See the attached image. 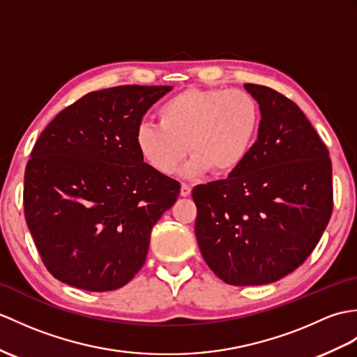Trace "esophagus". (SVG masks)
Instances as JSON below:
<instances>
[{
    "label": "esophagus",
    "instance_id": "34e87169",
    "mask_svg": "<svg viewBox=\"0 0 357 357\" xmlns=\"http://www.w3.org/2000/svg\"><path fill=\"white\" fill-rule=\"evenodd\" d=\"M190 193H192V187L182 182V184H181V196L185 197V196H188Z\"/></svg>",
    "mask_w": 357,
    "mask_h": 357
}]
</instances>
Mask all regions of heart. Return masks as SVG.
<instances>
[{
	"instance_id": "obj_1",
	"label": "heart",
	"mask_w": 357,
	"mask_h": 357,
	"mask_svg": "<svg viewBox=\"0 0 357 357\" xmlns=\"http://www.w3.org/2000/svg\"><path fill=\"white\" fill-rule=\"evenodd\" d=\"M160 124H139L135 143L144 161L172 175L185 158L190 175H225L243 162L259 126V106L242 89H185L158 109Z\"/></svg>"
}]
</instances>
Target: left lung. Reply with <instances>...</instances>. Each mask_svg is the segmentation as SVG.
<instances>
[{
  "instance_id": "obj_1",
  "label": "left lung",
  "mask_w": 357,
  "mask_h": 357,
  "mask_svg": "<svg viewBox=\"0 0 357 357\" xmlns=\"http://www.w3.org/2000/svg\"><path fill=\"white\" fill-rule=\"evenodd\" d=\"M260 106L259 135L228 175L193 188L196 238L228 284H269L312 254L333 210L326 144L292 100L246 84Z\"/></svg>"
}]
</instances>
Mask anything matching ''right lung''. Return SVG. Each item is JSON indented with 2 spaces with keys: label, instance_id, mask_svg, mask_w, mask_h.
<instances>
[{
  "label": "right lung",
  "instance_id": "right-lung-1",
  "mask_svg": "<svg viewBox=\"0 0 357 357\" xmlns=\"http://www.w3.org/2000/svg\"><path fill=\"white\" fill-rule=\"evenodd\" d=\"M172 86L94 91L43 130L24 176V213L45 268L89 292L120 289L143 268L179 182L144 162L135 134Z\"/></svg>",
  "mask_w": 357,
  "mask_h": 357
}]
</instances>
